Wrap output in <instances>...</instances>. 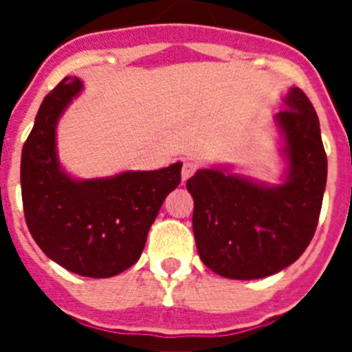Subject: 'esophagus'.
<instances>
[{"instance_id": "34e87169", "label": "esophagus", "mask_w": 352, "mask_h": 352, "mask_svg": "<svg viewBox=\"0 0 352 352\" xmlns=\"http://www.w3.org/2000/svg\"><path fill=\"white\" fill-rule=\"evenodd\" d=\"M195 169H197V164L192 160H185L183 162V167H182V179L183 182H186V179L190 178L192 174L195 173Z\"/></svg>"}]
</instances>
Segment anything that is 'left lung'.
<instances>
[{
    "label": "left lung",
    "instance_id": "obj_1",
    "mask_svg": "<svg viewBox=\"0 0 352 352\" xmlns=\"http://www.w3.org/2000/svg\"><path fill=\"white\" fill-rule=\"evenodd\" d=\"M282 102L285 109L273 118L285 164L280 183L259 182L229 164L199 169L186 182L199 257L226 278L282 272L316 232L328 176L319 118L300 88H289Z\"/></svg>",
    "mask_w": 352,
    "mask_h": 352
}]
</instances>
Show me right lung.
<instances>
[{
  "label": "right lung",
  "mask_w": 352,
  "mask_h": 352,
  "mask_svg": "<svg viewBox=\"0 0 352 352\" xmlns=\"http://www.w3.org/2000/svg\"><path fill=\"white\" fill-rule=\"evenodd\" d=\"M82 89V80L65 77L40 105L21 157L24 217L49 259L77 275L109 278L139 261L162 203L182 182V162L91 179L67 173L56 130Z\"/></svg>",
  "instance_id": "add662e5"
}]
</instances>
